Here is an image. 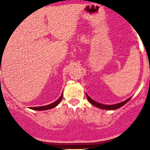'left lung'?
Returning <instances> with one entry per match:
<instances>
[{"instance_id":"1","label":"left lung","mask_w":150,"mask_h":150,"mask_svg":"<svg viewBox=\"0 0 150 150\" xmlns=\"http://www.w3.org/2000/svg\"><path fill=\"white\" fill-rule=\"evenodd\" d=\"M86 96H87V99H88V100L89 101V102H90L91 104H93V106H95V107H98V108H99V109H102V110H117V109L122 107L124 104H126L127 102H128V101L131 99V98H129V99H128L127 100L124 101V102H120V103H117L115 104H111V105H106V104L98 103V102H96V101L93 100L91 98L89 97L87 94H86Z\"/></svg>"}]
</instances>
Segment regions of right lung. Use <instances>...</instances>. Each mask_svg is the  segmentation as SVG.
Returning <instances> with one entry per match:
<instances>
[{
    "label": "right lung",
    "mask_w": 150,
    "mask_h": 150,
    "mask_svg": "<svg viewBox=\"0 0 150 150\" xmlns=\"http://www.w3.org/2000/svg\"><path fill=\"white\" fill-rule=\"evenodd\" d=\"M63 94L61 95V96H60L59 98L58 99H57L56 102H53V103L48 104V105H46V106H43V107H31L32 110H38V111H41V110H50V109H52L54 108V107H57V105H58L59 104V102H61L62 99V97H63Z\"/></svg>",
    "instance_id": "right-lung-1"
}]
</instances>
